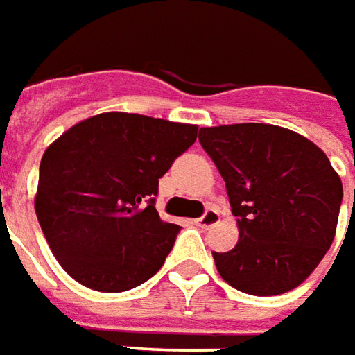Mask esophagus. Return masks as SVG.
<instances>
[{"instance_id":"obj_1","label":"esophagus","mask_w":355,"mask_h":355,"mask_svg":"<svg viewBox=\"0 0 355 355\" xmlns=\"http://www.w3.org/2000/svg\"><path fill=\"white\" fill-rule=\"evenodd\" d=\"M193 223L198 227H201V229H209V227L217 225V223H219V211H217V209H207V211L203 213L199 219H196Z\"/></svg>"}]
</instances>
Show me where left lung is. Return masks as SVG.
Wrapping results in <instances>:
<instances>
[{
  "label": "left lung",
  "instance_id": "8db88e82",
  "mask_svg": "<svg viewBox=\"0 0 355 355\" xmlns=\"http://www.w3.org/2000/svg\"><path fill=\"white\" fill-rule=\"evenodd\" d=\"M199 142L237 217L235 249L213 252L221 279L254 296L302 284L334 241L344 198L328 156L293 130L254 122L201 128Z\"/></svg>",
  "mask_w": 355,
  "mask_h": 355
}]
</instances>
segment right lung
Wrapping results in <instances>:
<instances>
[{"instance_id":"add662e5","label":"right lung","mask_w":355,"mask_h":355,"mask_svg":"<svg viewBox=\"0 0 355 355\" xmlns=\"http://www.w3.org/2000/svg\"><path fill=\"white\" fill-rule=\"evenodd\" d=\"M198 126L104 112L45 150L35 213L59 265L98 293H124L162 268L180 225L159 219V178Z\"/></svg>"}]
</instances>
